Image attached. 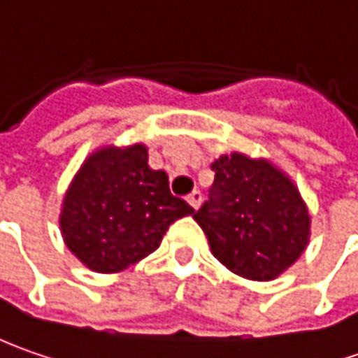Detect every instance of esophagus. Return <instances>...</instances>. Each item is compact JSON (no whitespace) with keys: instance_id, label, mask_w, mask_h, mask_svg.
<instances>
[{"instance_id":"1","label":"esophagus","mask_w":358,"mask_h":358,"mask_svg":"<svg viewBox=\"0 0 358 358\" xmlns=\"http://www.w3.org/2000/svg\"><path fill=\"white\" fill-rule=\"evenodd\" d=\"M188 203H190L194 210H198V208H200V203H202V194H200L198 190L192 192L190 196H188Z\"/></svg>"}]
</instances>
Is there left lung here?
I'll list each match as a JSON object with an SVG mask.
<instances>
[{
  "mask_svg": "<svg viewBox=\"0 0 358 358\" xmlns=\"http://www.w3.org/2000/svg\"><path fill=\"white\" fill-rule=\"evenodd\" d=\"M214 184L194 214L212 253L253 281L278 278L297 262L309 236V212L297 188L265 160L222 156Z\"/></svg>",
  "mask_w": 358,
  "mask_h": 358,
  "instance_id": "8db88e82",
  "label": "left lung"
}]
</instances>
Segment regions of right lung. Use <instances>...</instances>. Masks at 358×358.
<instances>
[{"instance_id":"obj_1","label":"right lung","mask_w":358,"mask_h":358,"mask_svg":"<svg viewBox=\"0 0 358 358\" xmlns=\"http://www.w3.org/2000/svg\"><path fill=\"white\" fill-rule=\"evenodd\" d=\"M192 212V206L170 194L166 172L150 170L142 144L105 148L73 180L61 231L87 267L115 273L155 252L170 224Z\"/></svg>"}]
</instances>
